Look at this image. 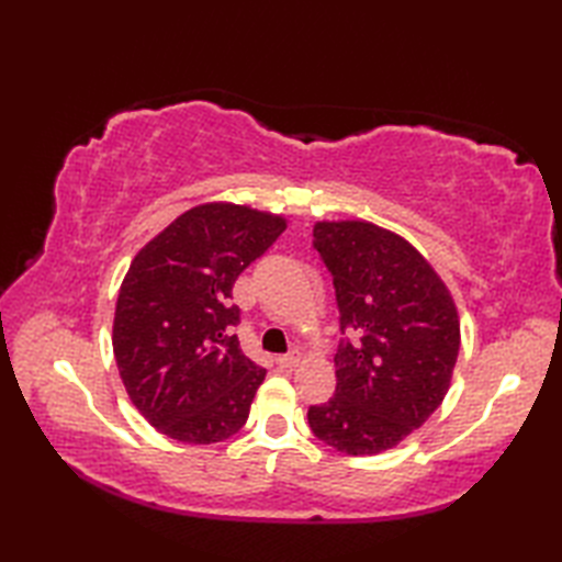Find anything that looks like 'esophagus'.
<instances>
[{
	"label": "esophagus",
	"instance_id": "obj_1",
	"mask_svg": "<svg viewBox=\"0 0 562 562\" xmlns=\"http://www.w3.org/2000/svg\"><path fill=\"white\" fill-rule=\"evenodd\" d=\"M302 362V355L296 352V350H292V352H288V355H280L278 357V364L282 367V369H294L296 364Z\"/></svg>",
	"mask_w": 562,
	"mask_h": 562
}]
</instances>
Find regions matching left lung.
<instances>
[{
    "label": "left lung",
    "instance_id": "8db88e82",
    "mask_svg": "<svg viewBox=\"0 0 562 562\" xmlns=\"http://www.w3.org/2000/svg\"><path fill=\"white\" fill-rule=\"evenodd\" d=\"M314 248L340 312L336 393L308 427L352 457L396 447L445 401L459 355V316L432 266L369 222H318Z\"/></svg>",
    "mask_w": 562,
    "mask_h": 562
}]
</instances>
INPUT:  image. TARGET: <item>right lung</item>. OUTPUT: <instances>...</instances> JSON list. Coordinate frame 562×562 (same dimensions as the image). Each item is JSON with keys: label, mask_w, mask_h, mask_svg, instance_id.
<instances>
[{"label": "right lung", "mask_w": 562, "mask_h": 562, "mask_svg": "<svg viewBox=\"0 0 562 562\" xmlns=\"http://www.w3.org/2000/svg\"><path fill=\"white\" fill-rule=\"evenodd\" d=\"M284 226L278 214L210 202L183 212L130 262L113 352L130 401L166 437L214 445L248 420L266 369L234 336L241 308L232 288Z\"/></svg>", "instance_id": "right-lung-1"}]
</instances>
